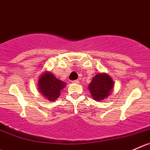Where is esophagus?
<instances>
[{
  "label": "esophagus",
  "mask_w": 150,
  "mask_h": 150,
  "mask_svg": "<svg viewBox=\"0 0 150 150\" xmlns=\"http://www.w3.org/2000/svg\"><path fill=\"white\" fill-rule=\"evenodd\" d=\"M72 83H79V81H78V80H75V81H72Z\"/></svg>",
  "instance_id": "obj_1"
}]
</instances>
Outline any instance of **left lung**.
I'll list each match as a JSON object with an SVG mask.
<instances>
[{
    "label": "left lung",
    "instance_id": "8db88e82",
    "mask_svg": "<svg viewBox=\"0 0 150 150\" xmlns=\"http://www.w3.org/2000/svg\"><path fill=\"white\" fill-rule=\"evenodd\" d=\"M114 87V81L109 75L100 73L93 78L88 85V89L93 99L95 100H103L109 95V93Z\"/></svg>",
    "mask_w": 150,
    "mask_h": 150
}]
</instances>
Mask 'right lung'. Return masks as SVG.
<instances>
[{
    "mask_svg": "<svg viewBox=\"0 0 150 150\" xmlns=\"http://www.w3.org/2000/svg\"><path fill=\"white\" fill-rule=\"evenodd\" d=\"M38 88L41 94L50 101L59 98L61 90L64 88V82L59 81L50 72H45L40 77Z\"/></svg>",
    "mask_w": 150,
    "mask_h": 150,
    "instance_id": "1",
    "label": "right lung"
}]
</instances>
